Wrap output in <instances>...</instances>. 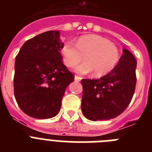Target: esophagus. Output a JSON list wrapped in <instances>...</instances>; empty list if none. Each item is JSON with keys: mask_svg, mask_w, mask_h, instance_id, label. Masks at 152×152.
<instances>
[{"mask_svg": "<svg viewBox=\"0 0 152 152\" xmlns=\"http://www.w3.org/2000/svg\"><path fill=\"white\" fill-rule=\"evenodd\" d=\"M81 79H82V77H79V76H77V75H75V80L76 81V82H79V81H80Z\"/></svg>", "mask_w": 152, "mask_h": 152, "instance_id": "obj_1", "label": "esophagus"}]
</instances>
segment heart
Returning <instances> with one entry per match:
<instances>
[{
    "instance_id": "b5f03b06",
    "label": "heart",
    "mask_w": 152,
    "mask_h": 152,
    "mask_svg": "<svg viewBox=\"0 0 152 152\" xmlns=\"http://www.w3.org/2000/svg\"><path fill=\"white\" fill-rule=\"evenodd\" d=\"M63 62L68 68L84 62L74 68L77 73L94 72V77H100L110 72L119 60V52L117 46L107 39L97 35H86L78 39L76 45L71 40L61 46Z\"/></svg>"
}]
</instances>
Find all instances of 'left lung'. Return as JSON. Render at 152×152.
Listing matches in <instances>:
<instances>
[{"mask_svg": "<svg viewBox=\"0 0 152 152\" xmlns=\"http://www.w3.org/2000/svg\"><path fill=\"white\" fill-rule=\"evenodd\" d=\"M119 62L110 73L99 79H82L81 110L92 121L109 120L122 113L131 102L136 84L137 61L123 49Z\"/></svg>", "mask_w": 152, "mask_h": 152, "instance_id": "left-lung-1", "label": "left lung"}]
</instances>
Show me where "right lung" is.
Listing matches in <instances>:
<instances>
[{"mask_svg": "<svg viewBox=\"0 0 152 152\" xmlns=\"http://www.w3.org/2000/svg\"><path fill=\"white\" fill-rule=\"evenodd\" d=\"M59 31H47L27 40L16 56L13 89L23 113L49 119L60 110L64 91L75 76L63 64Z\"/></svg>", "mask_w": 152, "mask_h": 152, "instance_id": "add662e5", "label": "right lung"}]
</instances>
